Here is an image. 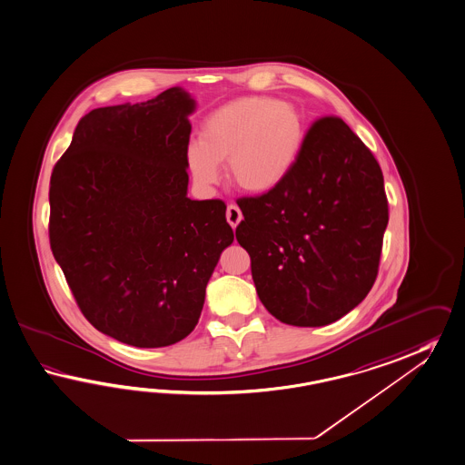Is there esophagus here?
I'll return each instance as SVG.
<instances>
[{
	"instance_id": "1",
	"label": "esophagus",
	"mask_w": 465,
	"mask_h": 465,
	"mask_svg": "<svg viewBox=\"0 0 465 465\" xmlns=\"http://www.w3.org/2000/svg\"><path fill=\"white\" fill-rule=\"evenodd\" d=\"M226 217L227 223L232 227L238 226L239 223H241L242 214H241V211H239V207L236 203H229V205H227Z\"/></svg>"
}]
</instances>
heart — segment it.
Masks as SVG:
<instances>
[{
  "label": "heart",
  "mask_w": 465,
  "mask_h": 465,
  "mask_svg": "<svg viewBox=\"0 0 465 465\" xmlns=\"http://www.w3.org/2000/svg\"><path fill=\"white\" fill-rule=\"evenodd\" d=\"M305 142V121L297 107L273 97L250 95L211 113L199 143L187 150V165L201 185L221 180V162L241 191L262 193L283 182Z\"/></svg>",
  "instance_id": "obj_1"
}]
</instances>
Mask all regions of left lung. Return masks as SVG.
Returning <instances> with one entry per match:
<instances>
[{
  "instance_id": "obj_1",
  "label": "left lung",
  "mask_w": 465,
  "mask_h": 465,
  "mask_svg": "<svg viewBox=\"0 0 465 465\" xmlns=\"http://www.w3.org/2000/svg\"><path fill=\"white\" fill-rule=\"evenodd\" d=\"M236 227L258 297L278 321L321 327L376 282L388 199L378 160L344 121L312 123L297 163L272 191L238 199Z\"/></svg>"
}]
</instances>
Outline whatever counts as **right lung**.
<instances>
[{"label":"right lung","mask_w":465,"mask_h":465,"mask_svg":"<svg viewBox=\"0 0 465 465\" xmlns=\"http://www.w3.org/2000/svg\"><path fill=\"white\" fill-rule=\"evenodd\" d=\"M192 111L180 87L93 109L50 177V248L75 303L99 332L134 347L195 329L234 239L226 203L187 197Z\"/></svg>","instance_id":"right-lung-1"}]
</instances>
